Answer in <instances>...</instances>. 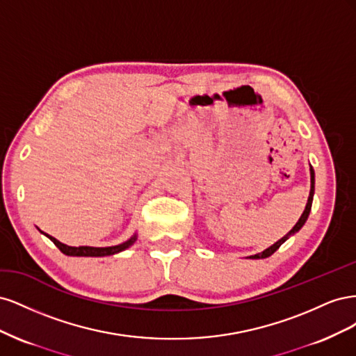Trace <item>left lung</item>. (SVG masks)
<instances>
[{"label": "left lung", "instance_id": "1", "mask_svg": "<svg viewBox=\"0 0 356 356\" xmlns=\"http://www.w3.org/2000/svg\"><path fill=\"white\" fill-rule=\"evenodd\" d=\"M314 195H315V170H314V168L310 166V195H309V199H307V204H306V208H305V211H303V213H301V217H300V220L297 221V224L294 225L293 229H291L282 239H279L276 243H273L270 248H267V250H264L263 252H260V254H255V255H251L250 258H254V260H258V258H267V257H270L276 250H279V246H281L289 236H293V234H296L301 227H303L305 225V222H306V220H307V217H309V213H310V209H312V200H314Z\"/></svg>", "mask_w": 356, "mask_h": 356}]
</instances>
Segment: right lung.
<instances>
[{
	"label": "right lung",
	"instance_id": "right-lung-1",
	"mask_svg": "<svg viewBox=\"0 0 356 356\" xmlns=\"http://www.w3.org/2000/svg\"><path fill=\"white\" fill-rule=\"evenodd\" d=\"M47 238L55 243L60 252H63L65 255H71V257H105V255H114L117 252H122L124 250H127L129 246H132L136 241V234H134L131 239H127L126 242L115 245V246H106V248H95V246H68L65 243L59 242L58 239L53 238V236L46 234Z\"/></svg>",
	"mask_w": 356,
	"mask_h": 356
}]
</instances>
